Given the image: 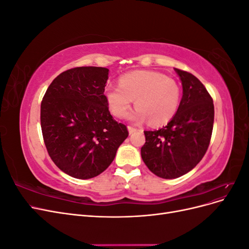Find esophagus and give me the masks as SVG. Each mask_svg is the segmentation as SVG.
<instances>
[{"mask_svg": "<svg viewBox=\"0 0 249 249\" xmlns=\"http://www.w3.org/2000/svg\"><path fill=\"white\" fill-rule=\"evenodd\" d=\"M127 131H129L130 134H133V133H135V132L137 131V129H136V127H133V126L129 125V126H127Z\"/></svg>", "mask_w": 249, "mask_h": 249, "instance_id": "esophagus-1", "label": "esophagus"}]
</instances>
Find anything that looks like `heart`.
I'll use <instances>...</instances> for the list:
<instances>
[{
  "label": "heart",
  "instance_id": "heart-1",
  "mask_svg": "<svg viewBox=\"0 0 249 249\" xmlns=\"http://www.w3.org/2000/svg\"><path fill=\"white\" fill-rule=\"evenodd\" d=\"M119 86H107L105 99L108 108L117 118H124L132 107L137 109L130 115L133 123L148 119L153 125L167 124L176 115L180 102V88L176 80L158 71H135L118 80Z\"/></svg>",
  "mask_w": 249,
  "mask_h": 249
}]
</instances>
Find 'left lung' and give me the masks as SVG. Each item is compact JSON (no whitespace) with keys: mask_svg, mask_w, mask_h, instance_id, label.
<instances>
[{"mask_svg":"<svg viewBox=\"0 0 249 249\" xmlns=\"http://www.w3.org/2000/svg\"><path fill=\"white\" fill-rule=\"evenodd\" d=\"M183 96L167 125L144 131L141 157L148 169L162 178H177L192 170L205 156L212 136L214 104L208 90L192 73L175 69Z\"/></svg>","mask_w":249,"mask_h":249,"instance_id":"8db88e82","label":"left lung"}]
</instances>
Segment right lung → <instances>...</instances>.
Listing matches in <instances>:
<instances>
[{
  "label": "right lung",
  "instance_id": "1",
  "mask_svg": "<svg viewBox=\"0 0 249 249\" xmlns=\"http://www.w3.org/2000/svg\"><path fill=\"white\" fill-rule=\"evenodd\" d=\"M108 74L105 67H74L55 78L42 99L44 144L57 167L72 178L101 175L129 136L126 126L113 119L105 99Z\"/></svg>",
  "mask_w": 249,
  "mask_h": 249
}]
</instances>
